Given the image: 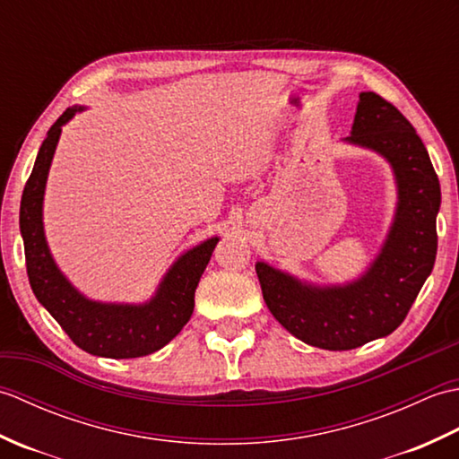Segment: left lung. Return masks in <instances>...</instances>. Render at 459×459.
Segmentation results:
<instances>
[{"mask_svg": "<svg viewBox=\"0 0 459 459\" xmlns=\"http://www.w3.org/2000/svg\"><path fill=\"white\" fill-rule=\"evenodd\" d=\"M345 143L378 153L391 165L396 211L378 255L345 284H311L256 262L268 309L291 335L327 351H349L391 335L430 276L437 250L440 181L412 124L375 92H360Z\"/></svg>", "mask_w": 459, "mask_h": 459, "instance_id": "obj_1", "label": "left lung"}]
</instances>
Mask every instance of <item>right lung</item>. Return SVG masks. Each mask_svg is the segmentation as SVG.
Wrapping results in <instances>:
<instances>
[{
  "instance_id": "1",
  "label": "right lung",
  "mask_w": 459,
  "mask_h": 459,
  "mask_svg": "<svg viewBox=\"0 0 459 459\" xmlns=\"http://www.w3.org/2000/svg\"><path fill=\"white\" fill-rule=\"evenodd\" d=\"M84 106L66 108L39 148L19 209L29 284L33 294L74 345L96 357L135 359L155 353L179 333L195 307V290L207 268L219 237L203 240L173 262L155 294L143 304H118L86 298L68 280L48 250L43 227V201L48 169L63 126Z\"/></svg>"
}]
</instances>
